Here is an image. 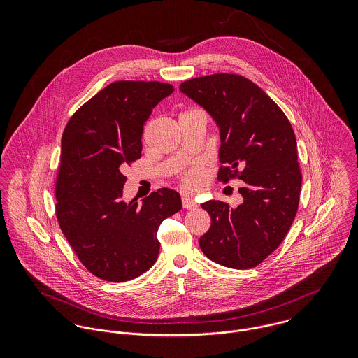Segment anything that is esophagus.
Returning <instances> with one entry per match:
<instances>
[{
	"instance_id": "obj_1",
	"label": "esophagus",
	"mask_w": 358,
	"mask_h": 358,
	"mask_svg": "<svg viewBox=\"0 0 358 358\" xmlns=\"http://www.w3.org/2000/svg\"><path fill=\"white\" fill-rule=\"evenodd\" d=\"M182 205H183L185 209H194V208L197 206L196 201L192 200L190 197H183V199H182Z\"/></svg>"
}]
</instances>
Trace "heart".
Masks as SVG:
<instances>
[{"mask_svg":"<svg viewBox=\"0 0 358 358\" xmlns=\"http://www.w3.org/2000/svg\"><path fill=\"white\" fill-rule=\"evenodd\" d=\"M193 111V110H187L186 113ZM206 182V172L204 168L200 165H194L192 168H189L187 171H185L180 178H179V185L185 192H192L196 193L199 192Z\"/></svg>","mask_w":358,"mask_h":358,"instance_id":"1","label":"heart"}]
</instances>
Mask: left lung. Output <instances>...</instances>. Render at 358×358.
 <instances>
[{
    "label": "left lung",
    "mask_w": 358,
    "mask_h": 358,
    "mask_svg": "<svg viewBox=\"0 0 358 358\" xmlns=\"http://www.w3.org/2000/svg\"><path fill=\"white\" fill-rule=\"evenodd\" d=\"M179 90L220 129L217 179L243 180L237 208L213 200L201 204L210 216L201 251L230 268L256 267L278 248L298 212L302 172L292 125L277 103L240 74L192 78Z\"/></svg>",
    "instance_id": "1"
}]
</instances>
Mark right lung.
<instances>
[{"label": "right lung", "mask_w": 358, "mask_h": 358, "mask_svg": "<svg viewBox=\"0 0 358 358\" xmlns=\"http://www.w3.org/2000/svg\"><path fill=\"white\" fill-rule=\"evenodd\" d=\"M173 92L158 81H115L69 120L55 182L56 219L95 277L124 282L157 260L161 222L182 209L179 193L158 189L138 205L122 201L124 169L142 157L143 124Z\"/></svg>", "instance_id": "1"}]
</instances>
